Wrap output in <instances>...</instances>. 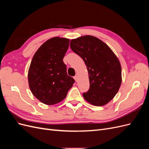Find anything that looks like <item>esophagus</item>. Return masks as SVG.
Segmentation results:
<instances>
[{
    "instance_id": "esophagus-1",
    "label": "esophagus",
    "mask_w": 149,
    "mask_h": 149,
    "mask_svg": "<svg viewBox=\"0 0 149 149\" xmlns=\"http://www.w3.org/2000/svg\"><path fill=\"white\" fill-rule=\"evenodd\" d=\"M74 79L76 81H78V76L76 75L75 76H74Z\"/></svg>"
}]
</instances>
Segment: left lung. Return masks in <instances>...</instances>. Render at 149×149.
<instances>
[{"instance_id":"left-lung-1","label":"left lung","mask_w":149,"mask_h":149,"mask_svg":"<svg viewBox=\"0 0 149 149\" xmlns=\"http://www.w3.org/2000/svg\"><path fill=\"white\" fill-rule=\"evenodd\" d=\"M70 47L87 67L90 86L83 94L84 100L94 106L106 105L116 96L122 82L118 57L104 42L91 35L71 40Z\"/></svg>"}]
</instances>
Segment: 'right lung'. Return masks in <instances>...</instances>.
<instances>
[{"label":"right lung","mask_w":149,"mask_h":149,"mask_svg":"<svg viewBox=\"0 0 149 149\" xmlns=\"http://www.w3.org/2000/svg\"><path fill=\"white\" fill-rule=\"evenodd\" d=\"M70 40L53 37L35 52L28 73L29 87L34 96L47 105H53L66 97L74 79L67 74L63 58Z\"/></svg>","instance_id":"obj_1"}]
</instances>
